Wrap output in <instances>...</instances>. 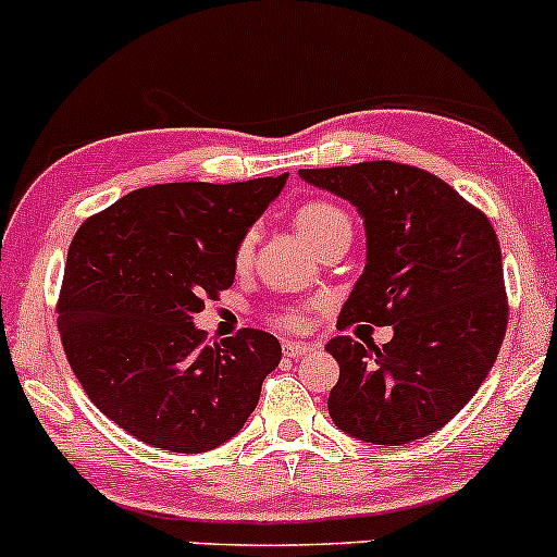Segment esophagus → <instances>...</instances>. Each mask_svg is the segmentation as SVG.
I'll return each mask as SVG.
<instances>
[{
    "mask_svg": "<svg viewBox=\"0 0 557 557\" xmlns=\"http://www.w3.org/2000/svg\"><path fill=\"white\" fill-rule=\"evenodd\" d=\"M287 359H300V356H309L314 350V343H304V341H287L283 345Z\"/></svg>",
    "mask_w": 557,
    "mask_h": 557,
    "instance_id": "obj_1",
    "label": "esophagus"
}]
</instances>
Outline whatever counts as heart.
<instances>
[{
	"mask_svg": "<svg viewBox=\"0 0 557 557\" xmlns=\"http://www.w3.org/2000/svg\"><path fill=\"white\" fill-rule=\"evenodd\" d=\"M293 222H296L300 235H304V238L309 240L314 248L322 246L324 240H330L332 235L343 233V230H350L348 214L330 201L300 203V207L296 209V214H293ZM251 253H253V235L248 233V235H243L238 248H235V267H238V270H246L248 261H251ZM274 322L283 324V327H287V330L304 327V317H300L298 309L277 311Z\"/></svg>",
	"mask_w": 557,
	"mask_h": 557,
	"instance_id": "1",
	"label": "heart"
}]
</instances>
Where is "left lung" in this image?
<instances>
[{"instance_id": "1", "label": "left lung", "mask_w": 557, "mask_h": 557, "mask_svg": "<svg viewBox=\"0 0 557 557\" xmlns=\"http://www.w3.org/2000/svg\"><path fill=\"white\" fill-rule=\"evenodd\" d=\"M354 203L367 264L337 327L393 324L376 348L332 337L341 363L327 408L337 430L374 445L437 432L487 380L508 327L500 243L490 220L445 181L398 162L298 170Z\"/></svg>"}]
</instances>
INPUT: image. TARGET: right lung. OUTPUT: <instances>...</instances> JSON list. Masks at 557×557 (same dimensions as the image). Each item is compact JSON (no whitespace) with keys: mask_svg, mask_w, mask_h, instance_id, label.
Wrapping results in <instances>:
<instances>
[{"mask_svg":"<svg viewBox=\"0 0 557 557\" xmlns=\"http://www.w3.org/2000/svg\"><path fill=\"white\" fill-rule=\"evenodd\" d=\"M287 175L164 183L86 220L67 251L62 345L91 403L172 453H207L243 430L283 359L270 332L203 343L194 317L235 280V248Z\"/></svg>","mask_w":557,"mask_h":557,"instance_id":"obj_1","label":"right lung"}]
</instances>
